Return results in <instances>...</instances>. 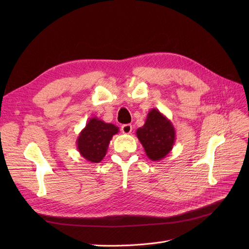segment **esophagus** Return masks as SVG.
Listing matches in <instances>:
<instances>
[{
  "mask_svg": "<svg viewBox=\"0 0 249 249\" xmlns=\"http://www.w3.org/2000/svg\"><path fill=\"white\" fill-rule=\"evenodd\" d=\"M132 130H133L132 124H124V125L122 126V132H123L124 134H125V135H127V134H131Z\"/></svg>",
  "mask_w": 249,
  "mask_h": 249,
  "instance_id": "1",
  "label": "esophagus"
}]
</instances>
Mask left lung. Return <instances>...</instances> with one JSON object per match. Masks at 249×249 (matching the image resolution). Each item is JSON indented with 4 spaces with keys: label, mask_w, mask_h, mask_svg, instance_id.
Instances as JSON below:
<instances>
[{
    "label": "left lung",
    "mask_w": 249,
    "mask_h": 249,
    "mask_svg": "<svg viewBox=\"0 0 249 249\" xmlns=\"http://www.w3.org/2000/svg\"><path fill=\"white\" fill-rule=\"evenodd\" d=\"M136 135L148 159L152 161L164 159L171 152L176 142L175 126L155 108L148 112L145 124L136 131Z\"/></svg>",
    "instance_id": "obj_1"
}]
</instances>
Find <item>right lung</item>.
<instances>
[{
    "mask_svg": "<svg viewBox=\"0 0 249 249\" xmlns=\"http://www.w3.org/2000/svg\"><path fill=\"white\" fill-rule=\"evenodd\" d=\"M119 132L118 126L92 117L81 131L77 139V148L85 160L100 163L106 156L113 135Z\"/></svg>",
    "mask_w": 249,
    "mask_h": 249,
    "instance_id": "add662e5",
    "label": "right lung"
}]
</instances>
